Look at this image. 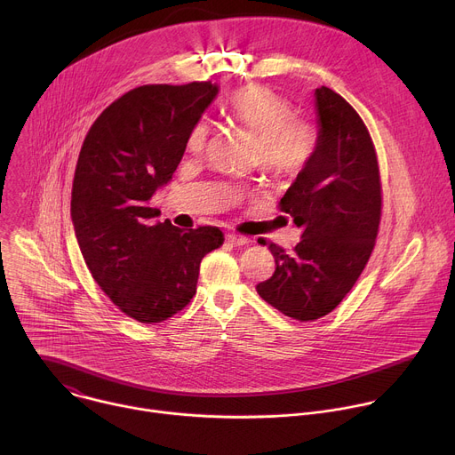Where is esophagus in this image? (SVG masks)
I'll return each mask as SVG.
<instances>
[{
	"mask_svg": "<svg viewBox=\"0 0 455 455\" xmlns=\"http://www.w3.org/2000/svg\"><path fill=\"white\" fill-rule=\"evenodd\" d=\"M225 239L230 243V244H234V246H243V244H246L250 239L248 237H244V235H237V234H227L225 235Z\"/></svg>",
	"mask_w": 455,
	"mask_h": 455,
	"instance_id": "obj_1",
	"label": "esophagus"
}]
</instances>
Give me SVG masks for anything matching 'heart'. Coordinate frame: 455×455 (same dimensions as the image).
I'll return each instance as SVG.
<instances>
[{
  "mask_svg": "<svg viewBox=\"0 0 455 455\" xmlns=\"http://www.w3.org/2000/svg\"><path fill=\"white\" fill-rule=\"evenodd\" d=\"M227 116L259 140L261 165L275 176H297L313 160L318 148L315 127L295 118L290 100L267 86L237 90L225 104ZM207 144V125L192 127L187 146L202 153Z\"/></svg>",
  "mask_w": 455,
  "mask_h": 455,
  "instance_id": "obj_1",
  "label": "heart"
}]
</instances>
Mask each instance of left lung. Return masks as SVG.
Instances as JSON below:
<instances>
[{
  "instance_id": "8db88e82",
  "label": "left lung",
  "mask_w": 455,
  "mask_h": 455,
  "mask_svg": "<svg viewBox=\"0 0 455 455\" xmlns=\"http://www.w3.org/2000/svg\"><path fill=\"white\" fill-rule=\"evenodd\" d=\"M315 109L316 153L281 198L300 241L291 253L270 243L275 272L255 286L270 306L300 322L328 315L349 293L381 216L378 160L365 124L326 86L315 90Z\"/></svg>"
}]
</instances>
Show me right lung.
Here are the masks:
<instances>
[{
	"label": "right lung",
	"instance_id": "1",
	"mask_svg": "<svg viewBox=\"0 0 455 455\" xmlns=\"http://www.w3.org/2000/svg\"><path fill=\"white\" fill-rule=\"evenodd\" d=\"M218 93L216 83L135 88L100 113L81 148L70 207L76 237L97 284L139 322L181 311L196 293L202 259L223 244L216 227L153 223L149 207Z\"/></svg>",
	"mask_w": 455,
	"mask_h": 455
}]
</instances>
